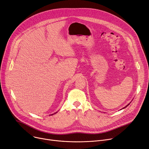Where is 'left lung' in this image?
Segmentation results:
<instances>
[{
  "mask_svg": "<svg viewBox=\"0 0 149 149\" xmlns=\"http://www.w3.org/2000/svg\"><path fill=\"white\" fill-rule=\"evenodd\" d=\"M131 102H130V103H131ZM130 104H127V105H126V106H125V107H124V108H122V109H124V108H126V107H127V106H128V105H130ZM122 109H121V110H122Z\"/></svg>",
  "mask_w": 149,
  "mask_h": 149,
  "instance_id": "left-lung-1",
  "label": "left lung"
}]
</instances>
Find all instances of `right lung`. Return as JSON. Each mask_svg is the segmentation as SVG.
Returning a JSON list of instances; mask_svg holds the SVG:
<instances>
[{"label": "right lung", "instance_id": "obj_1", "mask_svg": "<svg viewBox=\"0 0 149 149\" xmlns=\"http://www.w3.org/2000/svg\"><path fill=\"white\" fill-rule=\"evenodd\" d=\"M56 113H57V112H56ZM56 113H54V114H56ZM51 114V115H53V114Z\"/></svg>", "mask_w": 149, "mask_h": 149}]
</instances>
